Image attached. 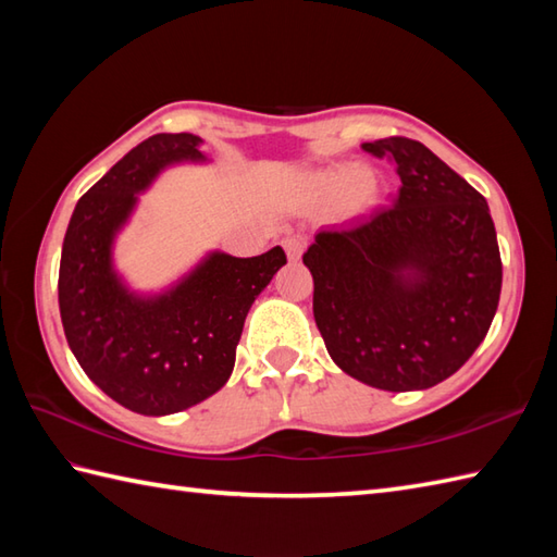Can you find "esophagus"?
Listing matches in <instances>:
<instances>
[{"instance_id": "1", "label": "esophagus", "mask_w": 557, "mask_h": 557, "mask_svg": "<svg viewBox=\"0 0 557 557\" xmlns=\"http://www.w3.org/2000/svg\"><path fill=\"white\" fill-rule=\"evenodd\" d=\"M282 246H285L289 260H299L301 253H304V248H306V239L299 234H294V236H287V239L282 242Z\"/></svg>"}]
</instances>
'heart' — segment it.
<instances>
[{
	"label": "heart",
	"mask_w": 557,
	"mask_h": 557,
	"mask_svg": "<svg viewBox=\"0 0 557 557\" xmlns=\"http://www.w3.org/2000/svg\"><path fill=\"white\" fill-rule=\"evenodd\" d=\"M315 186L327 200H337V203L349 200L354 210L371 208L377 200V182L357 162L339 164V168L321 174Z\"/></svg>",
	"instance_id": "obj_1"
}]
</instances>
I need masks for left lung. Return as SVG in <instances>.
I'll return each instance as SVG.
<instances>
[{
	"mask_svg": "<svg viewBox=\"0 0 557 557\" xmlns=\"http://www.w3.org/2000/svg\"><path fill=\"white\" fill-rule=\"evenodd\" d=\"M395 160L393 208L318 230L304 253L327 354L357 381L409 393L457 373L498 311L503 263L488 203L419 140L361 146Z\"/></svg>",
	"mask_w": 557,
	"mask_h": 557,
	"instance_id": "1",
	"label": "left lung"
}]
</instances>
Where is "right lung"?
<instances>
[{
	"instance_id": "obj_1",
	"label": "right lung",
	"mask_w": 557,
	"mask_h": 557,
	"mask_svg": "<svg viewBox=\"0 0 557 557\" xmlns=\"http://www.w3.org/2000/svg\"><path fill=\"white\" fill-rule=\"evenodd\" d=\"M194 134H156L83 194L59 263V313L71 351L104 395L168 417L230 381L246 313L287 263L280 246L253 258L210 251L160 294L128 289L114 270L116 234L162 170L206 162Z\"/></svg>"
}]
</instances>
